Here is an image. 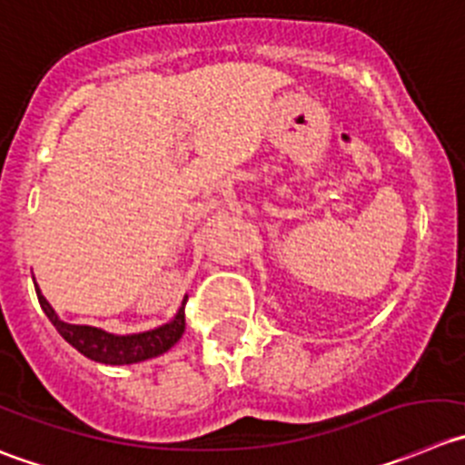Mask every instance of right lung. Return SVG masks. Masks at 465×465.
<instances>
[{
	"instance_id": "1",
	"label": "right lung",
	"mask_w": 465,
	"mask_h": 465,
	"mask_svg": "<svg viewBox=\"0 0 465 465\" xmlns=\"http://www.w3.org/2000/svg\"><path fill=\"white\" fill-rule=\"evenodd\" d=\"M36 296L43 312L47 314V319H50L52 325L59 331V335H62L68 344L75 346L82 355L103 364H133L142 362V360L155 358V355H163L164 351L172 349L185 332V302L179 310V314L173 316V321L160 325L155 331L140 332V335L116 337L101 331V328H91V325L64 323V321L54 314L50 302H47L45 298H43V293L38 292V286Z\"/></svg>"
}]
</instances>
